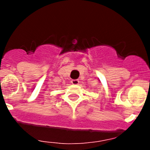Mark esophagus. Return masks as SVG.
<instances>
[{
	"label": "esophagus",
	"instance_id": "esophagus-1",
	"mask_svg": "<svg viewBox=\"0 0 150 150\" xmlns=\"http://www.w3.org/2000/svg\"><path fill=\"white\" fill-rule=\"evenodd\" d=\"M71 83H72V85H78L79 83V81L78 80H72Z\"/></svg>",
	"mask_w": 150,
	"mask_h": 150
}]
</instances>
